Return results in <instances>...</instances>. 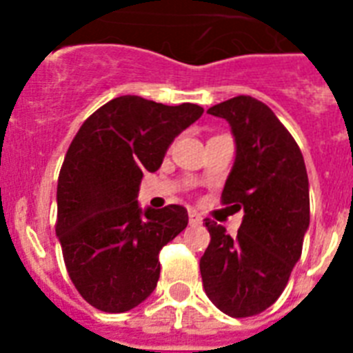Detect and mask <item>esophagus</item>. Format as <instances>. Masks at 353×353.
<instances>
[{"label": "esophagus", "instance_id": "1", "mask_svg": "<svg viewBox=\"0 0 353 353\" xmlns=\"http://www.w3.org/2000/svg\"><path fill=\"white\" fill-rule=\"evenodd\" d=\"M188 221H190V225L192 227H198L203 223V218H201V214L196 212V210H190V212H188Z\"/></svg>", "mask_w": 353, "mask_h": 353}]
</instances>
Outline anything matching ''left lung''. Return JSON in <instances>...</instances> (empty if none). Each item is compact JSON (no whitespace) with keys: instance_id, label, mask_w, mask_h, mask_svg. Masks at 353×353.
Masks as SVG:
<instances>
[{"instance_id":"8db88e82","label":"left lung","mask_w":353,"mask_h":353,"mask_svg":"<svg viewBox=\"0 0 353 353\" xmlns=\"http://www.w3.org/2000/svg\"><path fill=\"white\" fill-rule=\"evenodd\" d=\"M225 119L236 159L221 203L243 210L238 234L205 220L210 243L199 260L205 293L229 317L268 310L288 285L310 227V185L304 157L271 108L240 95L209 108Z\"/></svg>"}]
</instances>
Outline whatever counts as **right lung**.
Returning a JSON list of instances; mask_svg holds the SVG:
<instances>
[{
  "instance_id": "add662e5",
  "label": "right lung",
  "mask_w": 353,
  "mask_h": 353,
  "mask_svg": "<svg viewBox=\"0 0 353 353\" xmlns=\"http://www.w3.org/2000/svg\"><path fill=\"white\" fill-rule=\"evenodd\" d=\"M198 104L165 106L113 99L85 119L69 144L57 188V236L69 279L106 313L139 306L159 280V251L187 227V209L137 203L144 172H155L172 141L198 121Z\"/></svg>"
}]
</instances>
